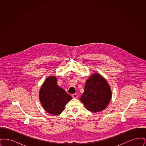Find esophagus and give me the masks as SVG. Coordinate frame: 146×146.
Masks as SVG:
<instances>
[{"mask_svg": "<svg viewBox=\"0 0 146 146\" xmlns=\"http://www.w3.org/2000/svg\"><path fill=\"white\" fill-rule=\"evenodd\" d=\"M78 95L77 94H73L72 95V97H73V98H77L78 97Z\"/></svg>", "mask_w": 146, "mask_h": 146, "instance_id": "obj_1", "label": "esophagus"}]
</instances>
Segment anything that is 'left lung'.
<instances>
[{
  "mask_svg": "<svg viewBox=\"0 0 146 146\" xmlns=\"http://www.w3.org/2000/svg\"><path fill=\"white\" fill-rule=\"evenodd\" d=\"M111 97V88L104 77L96 73L86 81L81 102L89 111L96 113L104 110Z\"/></svg>",
  "mask_w": 146,
  "mask_h": 146,
  "instance_id": "1",
  "label": "left lung"
}]
</instances>
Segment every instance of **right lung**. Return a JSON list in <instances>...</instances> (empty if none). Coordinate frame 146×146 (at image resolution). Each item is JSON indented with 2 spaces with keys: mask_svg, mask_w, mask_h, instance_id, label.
Returning <instances> with one entry per match:
<instances>
[{
  "mask_svg": "<svg viewBox=\"0 0 146 146\" xmlns=\"http://www.w3.org/2000/svg\"><path fill=\"white\" fill-rule=\"evenodd\" d=\"M72 98L64 89L57 85L55 76L48 77L39 92V99L42 107L48 113L54 115L61 114L66 104Z\"/></svg>",
  "mask_w": 146,
  "mask_h": 146,
  "instance_id": "1",
  "label": "right lung"
}]
</instances>
